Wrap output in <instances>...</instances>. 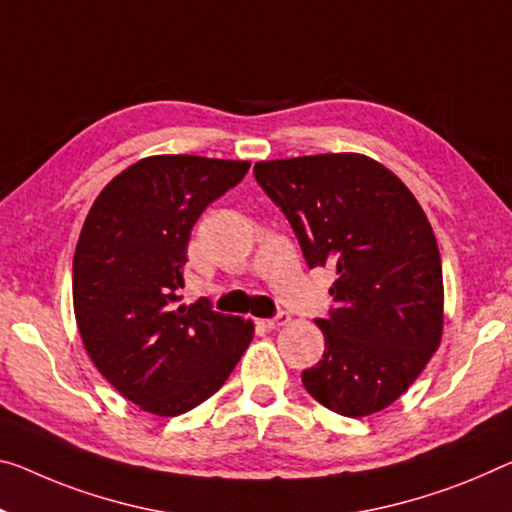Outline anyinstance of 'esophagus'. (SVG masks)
I'll return each instance as SVG.
<instances>
[{
    "label": "esophagus",
    "instance_id": "obj_1",
    "mask_svg": "<svg viewBox=\"0 0 512 512\" xmlns=\"http://www.w3.org/2000/svg\"><path fill=\"white\" fill-rule=\"evenodd\" d=\"M290 322V316L288 313H277V316L274 318H267V320H261V325L265 327V329H279V327H283V325H288Z\"/></svg>",
    "mask_w": 512,
    "mask_h": 512
}]
</instances>
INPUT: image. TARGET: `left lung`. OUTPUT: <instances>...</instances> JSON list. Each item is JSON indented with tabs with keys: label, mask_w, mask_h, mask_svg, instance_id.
Segmentation results:
<instances>
[{
	"label": "left lung",
	"mask_w": 512,
	"mask_h": 512,
	"mask_svg": "<svg viewBox=\"0 0 512 512\" xmlns=\"http://www.w3.org/2000/svg\"><path fill=\"white\" fill-rule=\"evenodd\" d=\"M254 176L306 265L336 270V306L316 320L325 355L302 373L304 389L352 419L384 410L442 341V258L426 212L403 180L359 153L258 162Z\"/></svg>",
	"instance_id": "obj_1"
}]
</instances>
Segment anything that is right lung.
Wrapping results in <instances>:
<instances>
[{
	"mask_svg": "<svg viewBox=\"0 0 512 512\" xmlns=\"http://www.w3.org/2000/svg\"><path fill=\"white\" fill-rule=\"evenodd\" d=\"M249 162L153 155L93 201L73 258V304L86 352L112 387L157 416L201 405L226 382L254 322L178 304L192 226L240 183Z\"/></svg>",
	"mask_w": 512,
	"mask_h": 512,
	"instance_id": "1",
	"label": "right lung"
}]
</instances>
